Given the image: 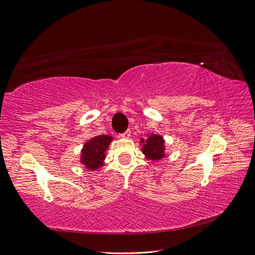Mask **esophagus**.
Returning <instances> with one entry per match:
<instances>
[{
    "label": "esophagus",
    "instance_id": "1",
    "mask_svg": "<svg viewBox=\"0 0 255 255\" xmlns=\"http://www.w3.org/2000/svg\"><path fill=\"white\" fill-rule=\"evenodd\" d=\"M130 134H131V131H130V129H128L125 132L121 133L120 135H121V137H123V139H128V137H130Z\"/></svg>",
    "mask_w": 255,
    "mask_h": 255
}]
</instances>
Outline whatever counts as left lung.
<instances>
[{
  "label": "left lung",
  "mask_w": 255,
  "mask_h": 255,
  "mask_svg": "<svg viewBox=\"0 0 255 255\" xmlns=\"http://www.w3.org/2000/svg\"><path fill=\"white\" fill-rule=\"evenodd\" d=\"M141 142H144V139H141ZM164 141L163 137L151 134L148 139L144 142V146L142 147L143 152L150 160H159L164 157Z\"/></svg>",
  "instance_id": "8db88e82"
}]
</instances>
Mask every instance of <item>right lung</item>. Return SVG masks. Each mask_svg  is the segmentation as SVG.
Wrapping results in <instances>:
<instances>
[{"instance_id": "obj_1", "label": "right lung", "mask_w": 255, "mask_h": 255, "mask_svg": "<svg viewBox=\"0 0 255 255\" xmlns=\"http://www.w3.org/2000/svg\"><path fill=\"white\" fill-rule=\"evenodd\" d=\"M111 141L112 137L109 135H98L87 141L81 151V162L87 169H98L104 163L105 152Z\"/></svg>"}]
</instances>
